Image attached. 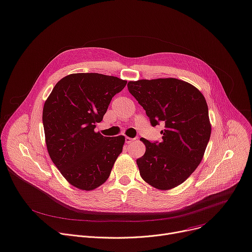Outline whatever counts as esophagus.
Listing matches in <instances>:
<instances>
[{
    "label": "esophagus",
    "mask_w": 252,
    "mask_h": 252,
    "mask_svg": "<svg viewBox=\"0 0 252 252\" xmlns=\"http://www.w3.org/2000/svg\"><path fill=\"white\" fill-rule=\"evenodd\" d=\"M132 142H135V139H131V138H128V137L126 138V144H131Z\"/></svg>",
    "instance_id": "esophagus-1"
}]
</instances>
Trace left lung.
<instances>
[{
	"label": "left lung",
	"mask_w": 252,
	"mask_h": 252,
	"mask_svg": "<svg viewBox=\"0 0 252 252\" xmlns=\"http://www.w3.org/2000/svg\"><path fill=\"white\" fill-rule=\"evenodd\" d=\"M129 93L146 110L152 126L161 123V142L142 138L144 156L137 160L142 178L158 189L186 181L203 159L211 137L204 95L184 81L167 78L130 81Z\"/></svg>",
	"instance_id": "8db88e82"
}]
</instances>
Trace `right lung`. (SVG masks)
<instances>
[{"mask_svg":"<svg viewBox=\"0 0 252 252\" xmlns=\"http://www.w3.org/2000/svg\"><path fill=\"white\" fill-rule=\"evenodd\" d=\"M126 81L97 73H79L60 80L42 112L50 159L72 186L92 190L106 181L123 152L125 137L95 132L112 97Z\"/></svg>","mask_w":252,"mask_h":252,"instance_id":"1","label":"right lung"}]
</instances>
